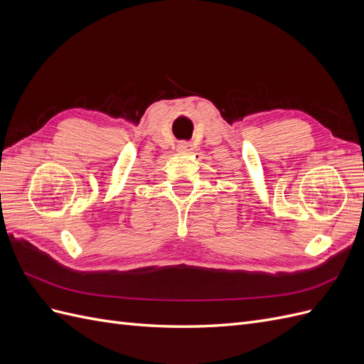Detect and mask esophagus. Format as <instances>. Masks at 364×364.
I'll return each instance as SVG.
<instances>
[{"label": "esophagus", "mask_w": 364, "mask_h": 364, "mask_svg": "<svg viewBox=\"0 0 364 364\" xmlns=\"http://www.w3.org/2000/svg\"><path fill=\"white\" fill-rule=\"evenodd\" d=\"M178 150H179L181 153H190V151H191V147H190L188 144H186V142H182V144H179Z\"/></svg>", "instance_id": "1"}]
</instances>
